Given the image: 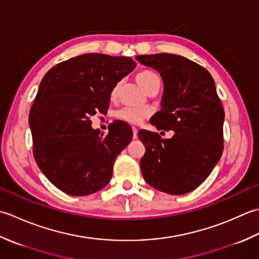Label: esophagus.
Instances as JSON below:
<instances>
[{"label":"esophagus","instance_id":"esophagus-1","mask_svg":"<svg viewBox=\"0 0 259 259\" xmlns=\"http://www.w3.org/2000/svg\"><path fill=\"white\" fill-rule=\"evenodd\" d=\"M132 130H133V139L135 140V139H137V132H139V130H137L136 127H133Z\"/></svg>","mask_w":259,"mask_h":259}]
</instances>
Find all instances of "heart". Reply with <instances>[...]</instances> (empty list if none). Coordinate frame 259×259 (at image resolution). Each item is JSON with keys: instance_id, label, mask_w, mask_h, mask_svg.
<instances>
[{"instance_id": "b5f03b06", "label": "heart", "mask_w": 259, "mask_h": 259, "mask_svg": "<svg viewBox=\"0 0 259 259\" xmlns=\"http://www.w3.org/2000/svg\"><path fill=\"white\" fill-rule=\"evenodd\" d=\"M157 79H159V77H157L156 73L150 70L140 71L136 75V81L139 82V85L143 89H145L147 86H149L151 82L157 80ZM117 88L118 87H115L113 89L112 97H114L116 95ZM147 115H149V110H146L145 108L124 107L116 113V117L128 124H140L142 120H143L145 117H147Z\"/></svg>"}]
</instances>
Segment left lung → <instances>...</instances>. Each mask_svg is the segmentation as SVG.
Here are the masks:
<instances>
[{"label": "left lung", "instance_id": "1", "mask_svg": "<svg viewBox=\"0 0 259 259\" xmlns=\"http://www.w3.org/2000/svg\"><path fill=\"white\" fill-rule=\"evenodd\" d=\"M163 80L161 110L151 118L157 130L173 131L171 139L141 130L145 146L141 159L144 180L159 191L181 196L197 189L217 165L224 151L225 112L210 72L182 56H137Z\"/></svg>", "mask_w": 259, "mask_h": 259}]
</instances>
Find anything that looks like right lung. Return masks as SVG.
Masks as SVG:
<instances>
[{
	"instance_id": "obj_1",
	"label": "right lung",
	"mask_w": 259,
	"mask_h": 259,
	"mask_svg": "<svg viewBox=\"0 0 259 259\" xmlns=\"http://www.w3.org/2000/svg\"><path fill=\"white\" fill-rule=\"evenodd\" d=\"M128 57L85 54L46 73L29 114L36 164L47 179L70 196H88L110 181L116 156L130 144L125 122L108 134L92 127V116L107 112L117 82L133 71Z\"/></svg>"
}]
</instances>
